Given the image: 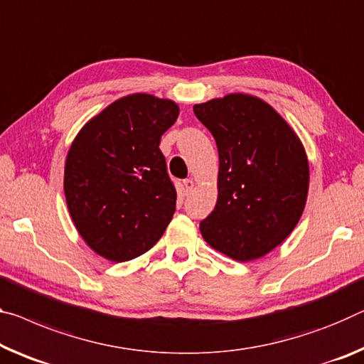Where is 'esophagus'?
Here are the masks:
<instances>
[{
    "instance_id": "34e87169",
    "label": "esophagus",
    "mask_w": 364,
    "mask_h": 364,
    "mask_svg": "<svg viewBox=\"0 0 364 364\" xmlns=\"http://www.w3.org/2000/svg\"><path fill=\"white\" fill-rule=\"evenodd\" d=\"M183 186H184V189H186V193H191L194 188V181L191 180V178H188V180L183 181Z\"/></svg>"
}]
</instances>
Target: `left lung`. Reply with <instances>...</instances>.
<instances>
[{"mask_svg": "<svg viewBox=\"0 0 364 364\" xmlns=\"http://www.w3.org/2000/svg\"><path fill=\"white\" fill-rule=\"evenodd\" d=\"M218 149L215 209L199 225L213 250L240 262L269 255L306 205L309 164L296 132L250 94L194 105Z\"/></svg>", "mask_w": 364, "mask_h": 364, "instance_id": "obj_1", "label": "left lung"}]
</instances>
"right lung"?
Instances as JSON below:
<instances>
[{"label":"right lung","mask_w":364,"mask_h":364,"mask_svg":"<svg viewBox=\"0 0 364 364\" xmlns=\"http://www.w3.org/2000/svg\"><path fill=\"white\" fill-rule=\"evenodd\" d=\"M178 114L168 99L121 97L89 119L69 147V215L90 250L108 261L147 252L173 218L176 191L159 146Z\"/></svg>","instance_id":"obj_1"}]
</instances>
